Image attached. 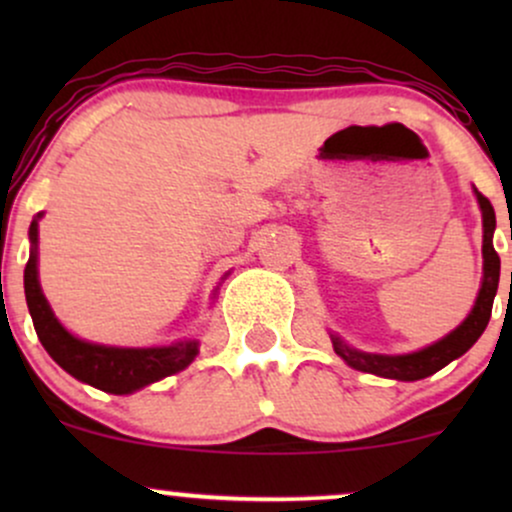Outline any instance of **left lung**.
Masks as SVG:
<instances>
[{
	"label": "left lung",
	"instance_id": "left-lung-1",
	"mask_svg": "<svg viewBox=\"0 0 512 512\" xmlns=\"http://www.w3.org/2000/svg\"><path fill=\"white\" fill-rule=\"evenodd\" d=\"M477 202L481 207V221H484V279H481V289L477 301H474L472 313L464 317L460 327H455L448 337L438 339L436 344L424 346L421 351L404 356H383V354H366V351L351 349L349 344H344L342 339L332 334V346L337 351V356H342L351 368L361 370V373H373L380 378H392V380H411L428 378V375L438 373L440 368L448 366L450 361L460 358L464 351H469L474 342L484 334L486 325H489L493 298L498 291V279H501V257L493 250V231H496V214H493L491 202L481 195L479 190H474Z\"/></svg>",
	"mask_w": 512,
	"mask_h": 512
}]
</instances>
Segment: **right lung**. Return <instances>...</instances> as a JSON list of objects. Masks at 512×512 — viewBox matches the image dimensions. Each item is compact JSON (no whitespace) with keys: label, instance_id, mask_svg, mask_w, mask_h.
Masks as SVG:
<instances>
[{"label":"right lung","instance_id":"obj_1","mask_svg":"<svg viewBox=\"0 0 512 512\" xmlns=\"http://www.w3.org/2000/svg\"><path fill=\"white\" fill-rule=\"evenodd\" d=\"M38 214L28 228L31 238V257H28L26 272H23V289L26 303L31 310L33 327L38 332L40 344L55 358V363L74 375L81 383L98 387L110 395H129L142 387L180 373L190 366L199 354V342L185 339L170 346H149V349H129V346H105L84 342L74 337L60 325L52 313L48 298L43 296L38 281Z\"/></svg>","mask_w":512,"mask_h":512}]
</instances>
